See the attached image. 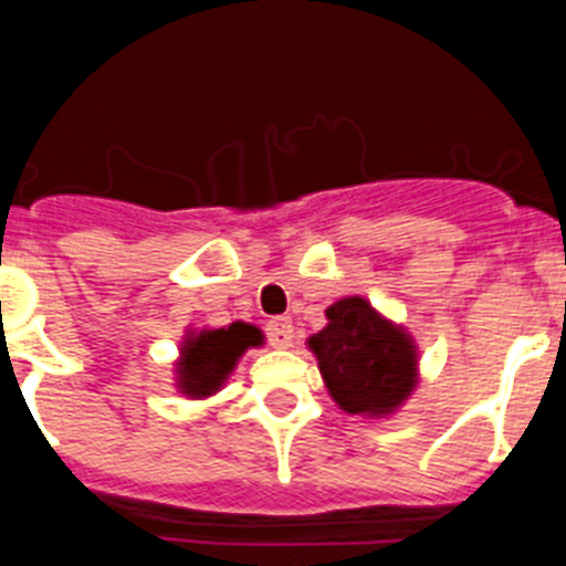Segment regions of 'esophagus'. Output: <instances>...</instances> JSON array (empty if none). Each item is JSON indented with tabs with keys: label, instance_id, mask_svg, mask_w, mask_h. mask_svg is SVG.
I'll return each instance as SVG.
<instances>
[{
	"label": "esophagus",
	"instance_id": "obj_1",
	"mask_svg": "<svg viewBox=\"0 0 566 566\" xmlns=\"http://www.w3.org/2000/svg\"><path fill=\"white\" fill-rule=\"evenodd\" d=\"M292 319L289 317H272L266 323V337L274 348H286L292 343Z\"/></svg>",
	"mask_w": 566,
	"mask_h": 566
}]
</instances>
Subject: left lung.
Masks as SVG:
<instances>
[{
	"label": "left lung",
	"instance_id": "left-lung-1",
	"mask_svg": "<svg viewBox=\"0 0 566 566\" xmlns=\"http://www.w3.org/2000/svg\"><path fill=\"white\" fill-rule=\"evenodd\" d=\"M328 326L308 337L319 374L345 413L388 417L417 388V345L363 297L326 308Z\"/></svg>",
	"mask_w": 566,
	"mask_h": 566
}]
</instances>
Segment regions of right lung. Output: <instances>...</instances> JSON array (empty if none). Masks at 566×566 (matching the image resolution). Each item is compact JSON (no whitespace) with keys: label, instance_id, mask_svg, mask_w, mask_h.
<instances>
[{"label":"right lung","instance_id":"1","mask_svg":"<svg viewBox=\"0 0 566 566\" xmlns=\"http://www.w3.org/2000/svg\"><path fill=\"white\" fill-rule=\"evenodd\" d=\"M263 343L260 328L249 323H232L227 328H203L187 334L181 345V359L175 363V385L189 399H203L221 391L229 374L247 348Z\"/></svg>","mask_w":566,"mask_h":566}]
</instances>
